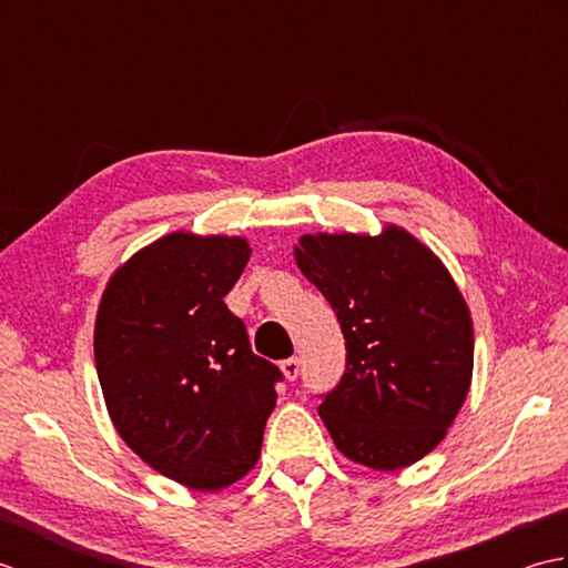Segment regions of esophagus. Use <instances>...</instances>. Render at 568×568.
<instances>
[{
  "mask_svg": "<svg viewBox=\"0 0 568 568\" xmlns=\"http://www.w3.org/2000/svg\"><path fill=\"white\" fill-rule=\"evenodd\" d=\"M281 371H283V376L287 378V381H295L297 376H300V358H285L283 364H281Z\"/></svg>",
  "mask_w": 568,
  "mask_h": 568,
  "instance_id": "esophagus-1",
  "label": "esophagus"
}]
</instances>
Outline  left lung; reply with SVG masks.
Masks as SVG:
<instances>
[{
    "label": "left lung",
    "mask_w": 568,
    "mask_h": 568,
    "mask_svg": "<svg viewBox=\"0 0 568 568\" xmlns=\"http://www.w3.org/2000/svg\"><path fill=\"white\" fill-rule=\"evenodd\" d=\"M297 268L336 312L346 371L320 417L346 458L397 470L427 456L470 388L474 324L454 277L405 229L305 234Z\"/></svg>",
    "instance_id": "left-lung-1"
}]
</instances>
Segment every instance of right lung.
I'll return each mask as SVG.
<instances>
[{
	"mask_svg": "<svg viewBox=\"0 0 568 568\" xmlns=\"http://www.w3.org/2000/svg\"><path fill=\"white\" fill-rule=\"evenodd\" d=\"M248 256L241 236L168 234L116 268L94 322L119 437L192 490L226 488L256 466L283 378L224 305Z\"/></svg>",
	"mask_w": 568,
	"mask_h": 568,
	"instance_id": "add662e5",
	"label": "right lung"
}]
</instances>
